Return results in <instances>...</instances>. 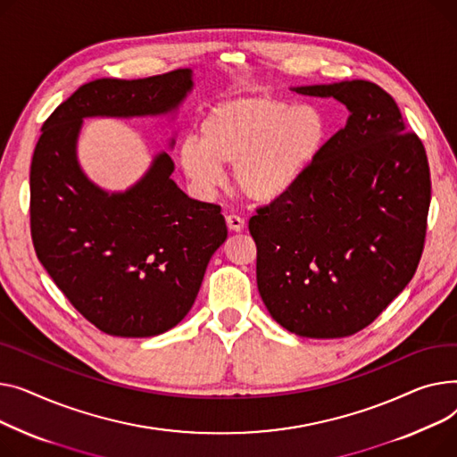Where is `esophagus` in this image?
<instances>
[{
  "mask_svg": "<svg viewBox=\"0 0 457 457\" xmlns=\"http://www.w3.org/2000/svg\"><path fill=\"white\" fill-rule=\"evenodd\" d=\"M225 220H227V227L230 232H241L245 228V221L237 216H227Z\"/></svg>",
  "mask_w": 457,
  "mask_h": 457,
  "instance_id": "1",
  "label": "esophagus"
}]
</instances>
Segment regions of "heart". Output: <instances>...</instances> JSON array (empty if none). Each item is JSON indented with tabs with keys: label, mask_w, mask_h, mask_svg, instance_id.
Here are the masks:
<instances>
[{
	"label": "heart",
	"mask_w": 457,
	"mask_h": 457,
	"mask_svg": "<svg viewBox=\"0 0 457 457\" xmlns=\"http://www.w3.org/2000/svg\"><path fill=\"white\" fill-rule=\"evenodd\" d=\"M201 140L179 145L184 175L203 195L218 190L234 166L237 190L254 203L286 197L315 164L328 140L327 116L313 104L275 96L225 99L204 114Z\"/></svg>",
	"instance_id": "heart-1"
}]
</instances>
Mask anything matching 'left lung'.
<instances>
[{"label": "left lung", "instance_id": "8db88e82", "mask_svg": "<svg viewBox=\"0 0 457 457\" xmlns=\"http://www.w3.org/2000/svg\"><path fill=\"white\" fill-rule=\"evenodd\" d=\"M291 90L332 97L348 118L304 179L251 218L258 291L291 334L346 337L369 327L415 275L430 168L378 85L358 79Z\"/></svg>", "mask_w": 457, "mask_h": 457}]
</instances>
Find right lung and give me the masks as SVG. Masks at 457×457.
I'll return each instance as SVG.
<instances>
[{
    "label": "right lung",
    "instance_id": "add662e5",
    "mask_svg": "<svg viewBox=\"0 0 457 457\" xmlns=\"http://www.w3.org/2000/svg\"><path fill=\"white\" fill-rule=\"evenodd\" d=\"M192 90V70L96 79L42 125L31 162L35 251L75 310L104 334L151 337L177 327L227 239V225L220 206L180 190L166 151L127 190L97 186L79 162L80 129L88 118L173 121Z\"/></svg>",
    "mask_w": 457,
    "mask_h": 457
}]
</instances>
